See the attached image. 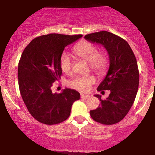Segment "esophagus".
Returning a JSON list of instances; mask_svg holds the SVG:
<instances>
[{"label":"esophagus","mask_w":155,"mask_h":155,"mask_svg":"<svg viewBox=\"0 0 155 155\" xmlns=\"http://www.w3.org/2000/svg\"><path fill=\"white\" fill-rule=\"evenodd\" d=\"M88 97H90V96L89 95H86V94H81V98L87 99L88 98Z\"/></svg>","instance_id":"obj_1"}]
</instances>
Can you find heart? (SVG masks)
<instances>
[{
	"label": "heart",
	"instance_id": "obj_1",
	"mask_svg": "<svg viewBox=\"0 0 155 155\" xmlns=\"http://www.w3.org/2000/svg\"><path fill=\"white\" fill-rule=\"evenodd\" d=\"M75 55L84 61H87L89 67L94 72L102 74L105 72L107 66V56L102 52L98 51V48L89 41H82L73 48ZM73 61L72 57L68 53H64L60 57V67L66 74L72 72ZM96 82V78L92 75L78 76L69 82L70 87L81 92H85L91 85Z\"/></svg>",
	"mask_w": 155,
	"mask_h": 155
}]
</instances>
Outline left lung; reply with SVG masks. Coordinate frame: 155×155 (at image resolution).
I'll return each instance as SVG.
<instances>
[{
    "label": "left lung",
    "instance_id": "8db88e82",
    "mask_svg": "<svg viewBox=\"0 0 155 155\" xmlns=\"http://www.w3.org/2000/svg\"><path fill=\"white\" fill-rule=\"evenodd\" d=\"M84 38L104 46L110 61L106 76L97 87L102 92L110 91V94L105 100L96 94L101 104L91 110V117L101 124H115L126 116L137 93L139 71L136 58L128 42L111 32L100 31L87 34Z\"/></svg>",
    "mask_w": 155,
    "mask_h": 155
}]
</instances>
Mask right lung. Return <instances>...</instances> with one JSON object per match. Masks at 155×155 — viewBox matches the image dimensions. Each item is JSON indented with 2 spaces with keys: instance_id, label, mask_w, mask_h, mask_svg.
Wrapping results in <instances>:
<instances>
[{
  "instance_id": "1",
  "label": "right lung",
  "mask_w": 155,
  "mask_h": 155,
  "mask_svg": "<svg viewBox=\"0 0 155 155\" xmlns=\"http://www.w3.org/2000/svg\"><path fill=\"white\" fill-rule=\"evenodd\" d=\"M81 37L56 33L41 35L31 41L22 53L18 68L19 90L28 111L40 123H62L71 114L73 102L80 98V94L73 89L53 94L51 87L62 74L60 57L64 48Z\"/></svg>"
}]
</instances>
